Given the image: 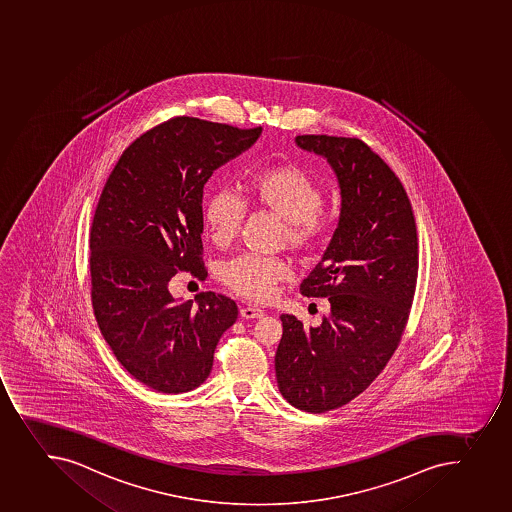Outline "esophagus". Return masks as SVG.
<instances>
[{"mask_svg": "<svg viewBox=\"0 0 512 512\" xmlns=\"http://www.w3.org/2000/svg\"><path fill=\"white\" fill-rule=\"evenodd\" d=\"M240 315H242V318H245V320H254V318L263 317V310L255 307H242L240 308Z\"/></svg>", "mask_w": 512, "mask_h": 512, "instance_id": "34e87169", "label": "esophagus"}]
</instances>
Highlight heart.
<instances>
[{
	"mask_svg": "<svg viewBox=\"0 0 512 512\" xmlns=\"http://www.w3.org/2000/svg\"><path fill=\"white\" fill-rule=\"evenodd\" d=\"M250 202L283 220V240L293 249H307L322 235L320 210L325 195L318 182L297 164L268 167L250 177ZM247 207L234 190H215L204 209L210 239L227 245L244 224ZM290 267L282 258L242 255L225 263L220 270L224 285L240 297L267 302L275 295L278 282L287 280Z\"/></svg>",
	"mask_w": 512,
	"mask_h": 512,
	"instance_id": "heart-1",
	"label": "heart"
}]
</instances>
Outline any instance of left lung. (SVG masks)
<instances>
[{"mask_svg": "<svg viewBox=\"0 0 512 512\" xmlns=\"http://www.w3.org/2000/svg\"><path fill=\"white\" fill-rule=\"evenodd\" d=\"M325 157L340 185V220L322 260L300 285L328 298L330 315L303 327L282 315L278 390L295 408L325 413L355 400L385 370L408 322L418 278V234L400 179L356 137L297 136Z\"/></svg>", "mask_w": 512, "mask_h": 512, "instance_id": "8db88e82", "label": "left lung"}]
</instances>
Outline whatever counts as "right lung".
I'll list each match as a JSON object with an SVG mask.
<instances>
[{
	"label": "right lung",
	"mask_w": 512,
	"mask_h": 512,
	"mask_svg": "<svg viewBox=\"0 0 512 512\" xmlns=\"http://www.w3.org/2000/svg\"><path fill=\"white\" fill-rule=\"evenodd\" d=\"M260 134L262 127L172 117L122 152L99 197L89 239L94 315L117 361L159 393L202 385L239 315L219 293H200L197 307L176 300L169 282L179 270L207 277L205 182Z\"/></svg>",
	"instance_id": "add662e5"
}]
</instances>
